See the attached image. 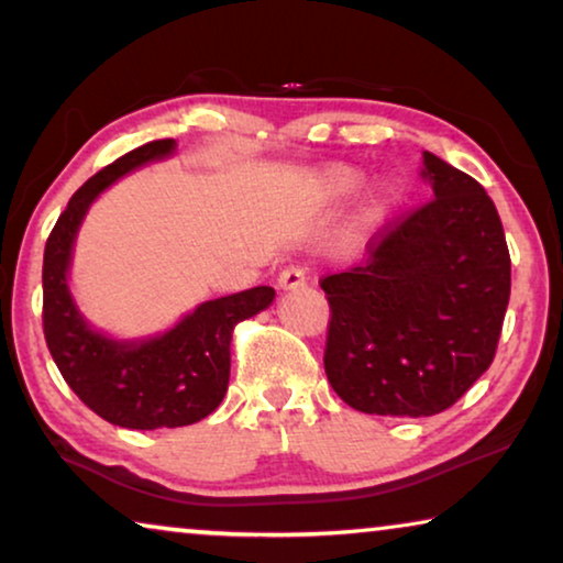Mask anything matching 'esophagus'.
<instances>
[{
    "label": "esophagus",
    "instance_id": "34e87169",
    "mask_svg": "<svg viewBox=\"0 0 563 563\" xmlns=\"http://www.w3.org/2000/svg\"><path fill=\"white\" fill-rule=\"evenodd\" d=\"M276 282H279L282 289H299L307 284V274H305V268H299V266H287V268H282L279 279Z\"/></svg>",
    "mask_w": 563,
    "mask_h": 563
}]
</instances>
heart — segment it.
Returning a JSON list of instances; mask_svg holds the SVG:
<instances>
[{"label":"heart","mask_w":563,"mask_h":563,"mask_svg":"<svg viewBox=\"0 0 563 563\" xmlns=\"http://www.w3.org/2000/svg\"><path fill=\"white\" fill-rule=\"evenodd\" d=\"M358 181V174L351 172V168H343V166H335V168H328L325 176H322V189H325V195L330 197H343L349 195V191L356 187Z\"/></svg>","instance_id":"heart-1"}]
</instances>
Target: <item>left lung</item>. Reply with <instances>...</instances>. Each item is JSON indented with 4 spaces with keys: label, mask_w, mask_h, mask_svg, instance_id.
Instances as JSON below:
<instances>
[{
    "label": "left lung",
    "mask_w": 563,
    "mask_h": 563,
    "mask_svg": "<svg viewBox=\"0 0 563 563\" xmlns=\"http://www.w3.org/2000/svg\"><path fill=\"white\" fill-rule=\"evenodd\" d=\"M433 199L389 220L366 258L320 279L325 374L353 410L428 418L456 405L497 353L510 251L482 184L426 151Z\"/></svg>",
    "instance_id": "8db88e82"
}]
</instances>
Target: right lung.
<instances>
[{
    "label": "right lung",
    "mask_w": 563,
    "mask_h": 563,
    "mask_svg": "<svg viewBox=\"0 0 563 563\" xmlns=\"http://www.w3.org/2000/svg\"><path fill=\"white\" fill-rule=\"evenodd\" d=\"M172 151V137L151 141L91 176L60 212L43 256V333L60 376L91 412L133 430L191 426L218 410L228 391L235 325L266 310L274 299L272 287L210 299L174 330L143 343L110 341L76 312L66 272L74 235L89 205L130 168Z\"/></svg>",
    "instance_id": "1"
}]
</instances>
